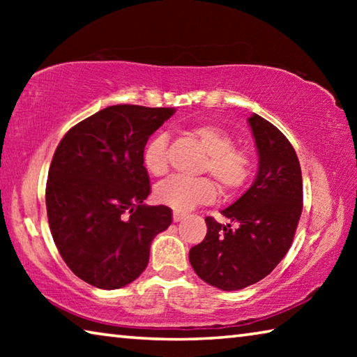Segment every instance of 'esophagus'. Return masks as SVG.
<instances>
[{
	"mask_svg": "<svg viewBox=\"0 0 357 357\" xmlns=\"http://www.w3.org/2000/svg\"><path fill=\"white\" fill-rule=\"evenodd\" d=\"M185 217V214H183V213H178V211H174L173 213V222L174 223H178V222H181Z\"/></svg>",
	"mask_w": 357,
	"mask_h": 357,
	"instance_id": "esophagus-1",
	"label": "esophagus"
}]
</instances>
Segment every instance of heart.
I'll list each match as a JSON object with an SVG mask.
<instances>
[{"mask_svg": "<svg viewBox=\"0 0 357 357\" xmlns=\"http://www.w3.org/2000/svg\"><path fill=\"white\" fill-rule=\"evenodd\" d=\"M190 134L209 154L208 162L204 164V172L213 174L222 190L229 193L244 185L250 174V159L244 151L234 149L233 137L227 130L219 126L203 124L193 128ZM167 144V135L157 134L144 146L143 164L154 176H160L168 168ZM154 195L160 204H165L178 213H184L198 204L213 203L217 190L208 179L172 176L157 184Z\"/></svg>", "mask_w": 357, "mask_h": 357, "instance_id": "obj_1", "label": "heart"}]
</instances>
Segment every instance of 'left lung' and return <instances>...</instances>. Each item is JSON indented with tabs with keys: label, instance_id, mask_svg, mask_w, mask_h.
Returning <instances> with one entry per match:
<instances>
[{
	"label": "left lung",
	"instance_id": "left-lung-1",
	"mask_svg": "<svg viewBox=\"0 0 357 357\" xmlns=\"http://www.w3.org/2000/svg\"><path fill=\"white\" fill-rule=\"evenodd\" d=\"M258 154L252 185L220 211L227 225L206 217V238L189 261L208 285L243 289L264 279L287 255L302 213V174L291 143L268 121L247 118Z\"/></svg>",
	"mask_w": 357,
	"mask_h": 357
}]
</instances>
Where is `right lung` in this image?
Returning a JSON list of instances; mask_svg holds the SVG:
<instances>
[{
  "instance_id": "1",
  "label": "right lung",
  "mask_w": 357,
  "mask_h": 357,
  "mask_svg": "<svg viewBox=\"0 0 357 357\" xmlns=\"http://www.w3.org/2000/svg\"><path fill=\"white\" fill-rule=\"evenodd\" d=\"M176 108L112 105L72 128L53 155L45 190L52 236L72 273L100 289L138 279L172 209L148 206L143 151Z\"/></svg>"
}]
</instances>
